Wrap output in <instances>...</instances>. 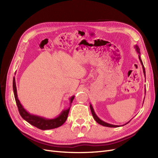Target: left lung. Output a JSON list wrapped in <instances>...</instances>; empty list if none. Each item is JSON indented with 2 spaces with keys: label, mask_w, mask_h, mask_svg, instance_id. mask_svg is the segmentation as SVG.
Listing matches in <instances>:
<instances>
[{
  "label": "left lung",
  "mask_w": 158,
  "mask_h": 158,
  "mask_svg": "<svg viewBox=\"0 0 158 158\" xmlns=\"http://www.w3.org/2000/svg\"><path fill=\"white\" fill-rule=\"evenodd\" d=\"M135 48L137 52V53L138 54V59H139L140 61V63L142 66V69H143V73H144V75L145 76V81H146V72H145V69H144V64H143V63L142 61L141 60V58H140V49H139V47H138L137 45H135ZM145 95H146V88H145ZM144 101H143V103H144ZM89 107H90V109H91V111H92V115H93V117L95 119V121H96L98 124H99V125H101L102 126H104V127H122V126H124L127 125V124H128L129 122H130V121H129L128 123H127L126 124H125V125H111V124H109V123H107L106 122H105L102 120H101L100 119L98 115L96 114V113H95L94 111V107L92 106V104H89Z\"/></svg>",
  "instance_id": "obj_1"
}]
</instances>
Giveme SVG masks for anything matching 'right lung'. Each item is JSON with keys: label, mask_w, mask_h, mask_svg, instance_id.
Returning a JSON list of instances; mask_svg holds the SVG:
<instances>
[{"label": "right lung", "mask_w": 158, "mask_h": 158, "mask_svg": "<svg viewBox=\"0 0 158 158\" xmlns=\"http://www.w3.org/2000/svg\"><path fill=\"white\" fill-rule=\"evenodd\" d=\"M14 74H16V73ZM13 91H14V98H15V100H16V103L18 108V111L20 114L21 117L27 123H29L30 125L40 128L41 130H44V131L58 128L63 125V124L65 123V121H66V119H67L72 102H73V99L74 98V95H73V96L69 98L70 107L68 109L63 110L59 115L55 118H47L44 117H41L39 115H35V114H31L30 113L24 109V107H23V106L20 102V100L18 99V98L15 77L13 78Z\"/></svg>", "instance_id": "right-lung-1"}]
</instances>
